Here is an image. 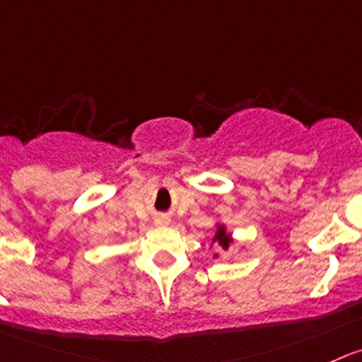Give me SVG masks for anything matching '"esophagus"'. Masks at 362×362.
Listing matches in <instances>:
<instances>
[{
	"instance_id": "34e87169",
	"label": "esophagus",
	"mask_w": 362,
	"mask_h": 362,
	"mask_svg": "<svg viewBox=\"0 0 362 362\" xmlns=\"http://www.w3.org/2000/svg\"><path fill=\"white\" fill-rule=\"evenodd\" d=\"M157 223L158 225H165V223H170V218H165V216H158Z\"/></svg>"
}]
</instances>
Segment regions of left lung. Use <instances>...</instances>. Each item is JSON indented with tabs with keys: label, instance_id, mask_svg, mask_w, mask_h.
<instances>
[{
	"label": "left lung",
	"instance_id": "1",
	"mask_svg": "<svg viewBox=\"0 0 362 362\" xmlns=\"http://www.w3.org/2000/svg\"><path fill=\"white\" fill-rule=\"evenodd\" d=\"M212 243H218V245L221 246L223 250H227L228 245H230V243H232L230 234H228L227 228L223 227V225H218V230H216L214 239H212Z\"/></svg>",
	"mask_w": 362,
	"mask_h": 362
}]
</instances>
